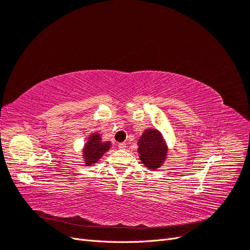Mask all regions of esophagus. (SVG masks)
<instances>
[{
	"label": "esophagus",
	"instance_id": "esophagus-1",
	"mask_svg": "<svg viewBox=\"0 0 250 250\" xmlns=\"http://www.w3.org/2000/svg\"><path fill=\"white\" fill-rule=\"evenodd\" d=\"M118 147H119L120 149H125V148H126V143H120L119 145H118Z\"/></svg>",
	"mask_w": 250,
	"mask_h": 250
}]
</instances>
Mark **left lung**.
Instances as JSON below:
<instances>
[{
    "label": "left lung",
    "mask_w": 250,
    "mask_h": 250,
    "mask_svg": "<svg viewBox=\"0 0 250 250\" xmlns=\"http://www.w3.org/2000/svg\"><path fill=\"white\" fill-rule=\"evenodd\" d=\"M139 144V153L143 164L149 169H156L164 162L167 154V147L157 130L149 129L144 132Z\"/></svg>",
    "instance_id": "obj_1"
}]
</instances>
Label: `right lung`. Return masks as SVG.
<instances>
[{
  "label": "right lung",
  "mask_w": 250,
  "mask_h": 250,
  "mask_svg": "<svg viewBox=\"0 0 250 250\" xmlns=\"http://www.w3.org/2000/svg\"><path fill=\"white\" fill-rule=\"evenodd\" d=\"M109 149V143H102L99 134L92 135L84 148L86 164L89 166L99 161V158Z\"/></svg>",
  "instance_id": "obj_1"
}]
</instances>
